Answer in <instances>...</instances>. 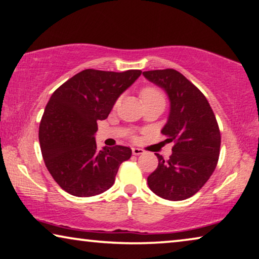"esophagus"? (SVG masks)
I'll return each instance as SVG.
<instances>
[{"mask_svg": "<svg viewBox=\"0 0 259 259\" xmlns=\"http://www.w3.org/2000/svg\"><path fill=\"white\" fill-rule=\"evenodd\" d=\"M133 153L135 154V156H140V154L144 153V150L140 149V148H133Z\"/></svg>", "mask_w": 259, "mask_h": 259, "instance_id": "1", "label": "esophagus"}]
</instances>
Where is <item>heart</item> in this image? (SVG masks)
I'll return each instance as SVG.
<instances>
[{
  "label": "heart",
  "mask_w": 259,
  "mask_h": 259,
  "mask_svg": "<svg viewBox=\"0 0 259 259\" xmlns=\"http://www.w3.org/2000/svg\"><path fill=\"white\" fill-rule=\"evenodd\" d=\"M140 96L144 105H150V103H160L165 106V95L159 88L154 86H145L143 87L140 92ZM119 100H116L115 106H118Z\"/></svg>",
  "instance_id": "heart-1"
}]
</instances>
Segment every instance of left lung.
Wrapping results in <instances>:
<instances>
[{
	"instance_id": "obj_1",
	"label": "left lung",
	"mask_w": 259,
	"mask_h": 259,
	"mask_svg": "<svg viewBox=\"0 0 259 259\" xmlns=\"http://www.w3.org/2000/svg\"><path fill=\"white\" fill-rule=\"evenodd\" d=\"M143 75L167 93L171 109L161 134L167 143H175L167 160L157 154L158 167L148 177V185L163 199H188L201 190L218 165V121L206 96L180 72L154 69Z\"/></svg>"
}]
</instances>
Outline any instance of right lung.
I'll use <instances>...</instances> for the list:
<instances>
[{"instance_id":"right-lung-1","label":"right lung","mask_w":259,"mask_h":259,"mask_svg":"<svg viewBox=\"0 0 259 259\" xmlns=\"http://www.w3.org/2000/svg\"><path fill=\"white\" fill-rule=\"evenodd\" d=\"M142 71L84 69L57 88L39 124L44 163L56 183L69 194L87 198L113 186L118 167L131 157L128 146H96L99 119H106L114 103Z\"/></svg>"}]
</instances>
